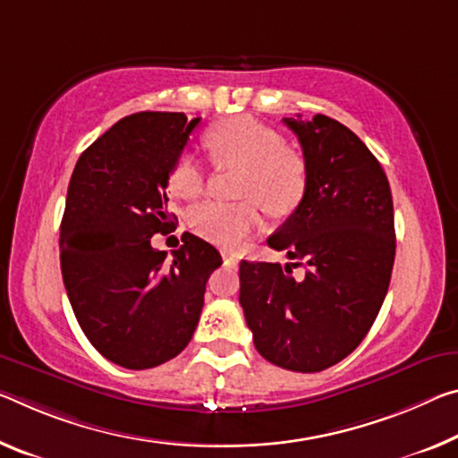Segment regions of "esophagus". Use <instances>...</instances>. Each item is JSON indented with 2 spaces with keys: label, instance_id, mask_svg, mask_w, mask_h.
<instances>
[{
  "label": "esophagus",
  "instance_id": "obj_1",
  "mask_svg": "<svg viewBox=\"0 0 458 458\" xmlns=\"http://www.w3.org/2000/svg\"><path fill=\"white\" fill-rule=\"evenodd\" d=\"M224 260H226V263L232 265V267L238 265V257L232 255V252H224Z\"/></svg>",
  "mask_w": 458,
  "mask_h": 458
}]
</instances>
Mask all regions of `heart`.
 <instances>
[{"mask_svg": "<svg viewBox=\"0 0 458 458\" xmlns=\"http://www.w3.org/2000/svg\"><path fill=\"white\" fill-rule=\"evenodd\" d=\"M208 150L220 165L241 166L238 203H201L191 212L198 234L222 244H236L260 224V206L271 214H289L300 206L308 185V169L301 155L285 147L277 130L250 115H232L217 122L203 136ZM206 175L191 155L173 166L169 187L181 199H193L203 191Z\"/></svg>", "mask_w": 458, "mask_h": 458, "instance_id": "obj_1", "label": "heart"}]
</instances>
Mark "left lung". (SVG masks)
I'll use <instances>...</instances> for the list:
<instances>
[{
	"mask_svg": "<svg viewBox=\"0 0 458 458\" xmlns=\"http://www.w3.org/2000/svg\"><path fill=\"white\" fill-rule=\"evenodd\" d=\"M301 144L306 193L267 244L293 260L241 263V306L257 351L273 365L318 373L348 357L371 330L395 259L386 171L340 122L283 118ZM301 264L307 277L291 273Z\"/></svg>",
	"mask_w": 458,
	"mask_h": 458,
	"instance_id": "1",
	"label": "left lung"
}]
</instances>
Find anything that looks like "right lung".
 Listing matches in <instances>:
<instances>
[{"label": "right lung", "instance_id": "add662e5", "mask_svg": "<svg viewBox=\"0 0 458 458\" xmlns=\"http://www.w3.org/2000/svg\"><path fill=\"white\" fill-rule=\"evenodd\" d=\"M201 118L138 112L79 157L61 222V271L87 340L115 365L175 359L199 322L206 283L222 257L185 232L166 259L150 238L173 228L166 185Z\"/></svg>", "mask_w": 458, "mask_h": 458}]
</instances>
